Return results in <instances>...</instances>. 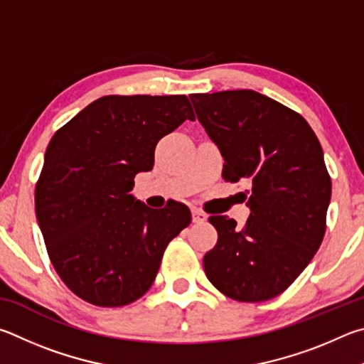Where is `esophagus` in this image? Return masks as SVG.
<instances>
[{"label": "esophagus", "instance_id": "34e87169", "mask_svg": "<svg viewBox=\"0 0 364 364\" xmlns=\"http://www.w3.org/2000/svg\"><path fill=\"white\" fill-rule=\"evenodd\" d=\"M192 215H193V222H196V224H200V222H205L208 215L201 211V209H196L193 208L192 209Z\"/></svg>", "mask_w": 364, "mask_h": 364}]
</instances>
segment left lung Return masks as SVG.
<instances>
[{"mask_svg": "<svg viewBox=\"0 0 364 364\" xmlns=\"http://www.w3.org/2000/svg\"><path fill=\"white\" fill-rule=\"evenodd\" d=\"M225 181L251 182L243 228L211 215L218 245L203 259L209 282L240 302L275 297L301 275L326 230L331 177L320 140L301 114L251 89L192 94Z\"/></svg>", "mask_w": 364, "mask_h": 364, "instance_id": "1", "label": "left lung"}]
</instances>
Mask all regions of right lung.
Wrapping results in <instances>:
<instances>
[{
    "label": "right lung",
    "instance_id": "obj_1",
    "mask_svg": "<svg viewBox=\"0 0 364 364\" xmlns=\"http://www.w3.org/2000/svg\"><path fill=\"white\" fill-rule=\"evenodd\" d=\"M195 119L186 95H105L54 134L35 188V211L55 272L99 307H121L150 289L163 252L192 222L182 203L151 209L134 198L155 146Z\"/></svg>",
    "mask_w": 364,
    "mask_h": 364
}]
</instances>
